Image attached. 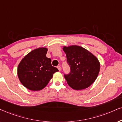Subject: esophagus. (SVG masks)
<instances>
[{"label": "esophagus", "instance_id": "esophagus-1", "mask_svg": "<svg viewBox=\"0 0 122 122\" xmlns=\"http://www.w3.org/2000/svg\"><path fill=\"white\" fill-rule=\"evenodd\" d=\"M58 68V70L59 71H60L61 70V66H60V65H58V66H57V67Z\"/></svg>", "mask_w": 122, "mask_h": 122}]
</instances>
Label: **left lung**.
<instances>
[{
	"instance_id": "1",
	"label": "left lung",
	"mask_w": 122,
	"mask_h": 122,
	"mask_svg": "<svg viewBox=\"0 0 122 122\" xmlns=\"http://www.w3.org/2000/svg\"><path fill=\"white\" fill-rule=\"evenodd\" d=\"M64 51L70 67V72L64 74L68 85L76 90L89 87L99 73L100 65L97 58L79 46L65 47Z\"/></svg>"
}]
</instances>
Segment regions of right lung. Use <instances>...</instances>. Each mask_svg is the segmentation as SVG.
<instances>
[{
    "label": "right lung",
    "mask_w": 122,
    "mask_h": 122,
    "mask_svg": "<svg viewBox=\"0 0 122 122\" xmlns=\"http://www.w3.org/2000/svg\"><path fill=\"white\" fill-rule=\"evenodd\" d=\"M47 49L40 48L33 50L21 60L17 72L20 81L31 91L44 88L53 74L58 70L52 66L51 59L46 57Z\"/></svg>",
    "instance_id": "1"
}]
</instances>
